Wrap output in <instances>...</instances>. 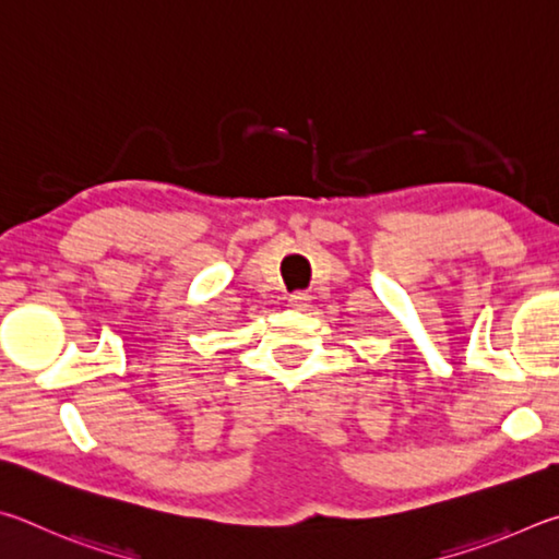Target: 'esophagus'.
Returning <instances> with one entry per match:
<instances>
[{"label":"esophagus","instance_id":"obj_1","mask_svg":"<svg viewBox=\"0 0 559 559\" xmlns=\"http://www.w3.org/2000/svg\"><path fill=\"white\" fill-rule=\"evenodd\" d=\"M309 301H311V297L307 295V292H292L289 295V307L297 311H305L309 307Z\"/></svg>","mask_w":559,"mask_h":559}]
</instances>
